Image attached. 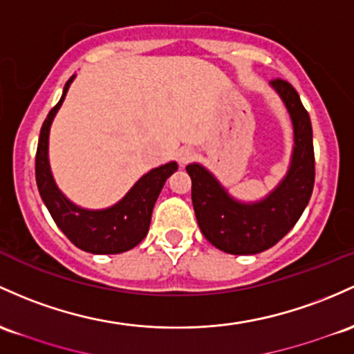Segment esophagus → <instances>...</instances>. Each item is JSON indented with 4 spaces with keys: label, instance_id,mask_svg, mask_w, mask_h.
Here are the masks:
<instances>
[{
    "label": "esophagus",
    "instance_id": "1",
    "mask_svg": "<svg viewBox=\"0 0 354 354\" xmlns=\"http://www.w3.org/2000/svg\"><path fill=\"white\" fill-rule=\"evenodd\" d=\"M178 158H180L181 165H186V162H189L195 158V151H193L192 147H183V149H180V153H178Z\"/></svg>",
    "mask_w": 354,
    "mask_h": 354
}]
</instances>
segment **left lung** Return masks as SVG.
I'll return each mask as SVG.
<instances>
[{
    "instance_id": "1",
    "label": "left lung",
    "mask_w": 354,
    "mask_h": 354,
    "mask_svg": "<svg viewBox=\"0 0 354 354\" xmlns=\"http://www.w3.org/2000/svg\"><path fill=\"white\" fill-rule=\"evenodd\" d=\"M270 85L292 119L294 149L284 180L269 195L254 203H242L228 195L203 166L196 162L186 166L201 234L227 254L252 255L274 247L297 223L313 195L316 171L309 114L287 80L274 79Z\"/></svg>"
}]
</instances>
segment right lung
Returning <instances> with one entry per match:
<instances>
[{
	"mask_svg": "<svg viewBox=\"0 0 354 354\" xmlns=\"http://www.w3.org/2000/svg\"><path fill=\"white\" fill-rule=\"evenodd\" d=\"M75 75L67 80L58 104L46 115L38 139L35 158V176L45 207L57 227L80 250L91 254H122L138 245L147 235L154 203L165 181L178 169L174 161L151 169L129 189L126 196L106 209H85L73 205L57 188L48 162V134L52 120L64 102Z\"/></svg>",
	"mask_w": 354,
	"mask_h": 354,
	"instance_id": "1",
	"label": "right lung"
}]
</instances>
